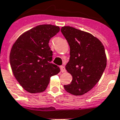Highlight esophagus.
Returning a JSON list of instances; mask_svg holds the SVG:
<instances>
[{"label":"esophagus","mask_w":120,"mask_h":120,"mask_svg":"<svg viewBox=\"0 0 120 120\" xmlns=\"http://www.w3.org/2000/svg\"><path fill=\"white\" fill-rule=\"evenodd\" d=\"M60 70H61L62 72H64L65 71V68L64 66H60Z\"/></svg>","instance_id":"esophagus-1"}]
</instances>
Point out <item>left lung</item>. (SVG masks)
<instances>
[{"instance_id":"left-lung-1","label":"left lung","mask_w":120,"mask_h":120,"mask_svg":"<svg viewBox=\"0 0 120 120\" xmlns=\"http://www.w3.org/2000/svg\"><path fill=\"white\" fill-rule=\"evenodd\" d=\"M61 32L70 46V59L65 66L72 76L65 90L75 95L89 92L100 80L107 59L102 43L90 33L67 26Z\"/></svg>"}]
</instances>
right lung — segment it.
I'll return each instance as SVG.
<instances>
[{
  "label": "right lung",
  "instance_id": "add662e5",
  "mask_svg": "<svg viewBox=\"0 0 120 120\" xmlns=\"http://www.w3.org/2000/svg\"><path fill=\"white\" fill-rule=\"evenodd\" d=\"M59 31L58 26L38 25L20 35L13 44L11 67L16 80L29 93L44 92L50 78L60 71L51 63L53 51L49 46V40Z\"/></svg>",
  "mask_w": 120,
  "mask_h": 120
}]
</instances>
